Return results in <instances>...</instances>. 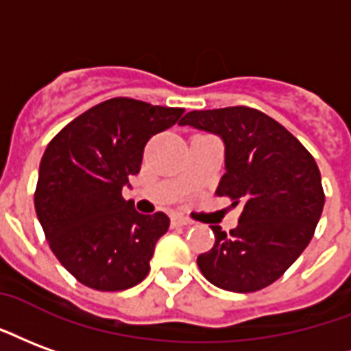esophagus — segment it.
Listing matches in <instances>:
<instances>
[{
    "label": "esophagus",
    "instance_id": "esophagus-1",
    "mask_svg": "<svg viewBox=\"0 0 351 351\" xmlns=\"http://www.w3.org/2000/svg\"><path fill=\"white\" fill-rule=\"evenodd\" d=\"M171 225H173V227H189L191 221L186 219V217H182V215H173V217H171Z\"/></svg>",
    "mask_w": 351,
    "mask_h": 351
}]
</instances>
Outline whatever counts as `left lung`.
Returning <instances> with one entry per match:
<instances>
[{
    "label": "left lung",
    "instance_id": "left-lung-1",
    "mask_svg": "<svg viewBox=\"0 0 351 351\" xmlns=\"http://www.w3.org/2000/svg\"><path fill=\"white\" fill-rule=\"evenodd\" d=\"M180 124L221 137L227 173L215 193L241 208L228 234L212 225L214 247L197 256L199 269L228 292L269 287L305 251L324 210L313 154L282 124L247 106L189 111Z\"/></svg>",
    "mask_w": 351,
    "mask_h": 351
}]
</instances>
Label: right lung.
Wrapping results in <instances>:
<instances>
[{"mask_svg": "<svg viewBox=\"0 0 351 351\" xmlns=\"http://www.w3.org/2000/svg\"><path fill=\"white\" fill-rule=\"evenodd\" d=\"M182 113L119 96L76 117L48 143L35 210L57 261L85 287L119 292L149 275L169 217L139 214L123 186L141 171L150 137Z\"/></svg>", "mask_w": 351, "mask_h": 351, "instance_id": "right-lung-1", "label": "right lung"}]
</instances>
